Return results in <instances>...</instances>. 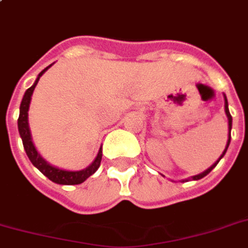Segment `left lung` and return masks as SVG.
I'll return each mask as SVG.
<instances>
[{
	"label": "left lung",
	"instance_id": "8db88e82",
	"mask_svg": "<svg viewBox=\"0 0 248 248\" xmlns=\"http://www.w3.org/2000/svg\"><path fill=\"white\" fill-rule=\"evenodd\" d=\"M223 98H225V113H226V117H227V121H229V139H227V143H226V147H225V150H223V152H222V155L217 159V161L213 164L212 167H209L208 170H203L202 173H199V175L196 176H192V177H189V179H186V180H183V181H188V180H200V179H202V177H205V176L208 175L209 172L214 168V167L217 166L218 161L221 160L222 157L225 156V154H226L227 148H229V144H230V139H232V114H230V111H229V104H227V98L226 96L223 94Z\"/></svg>",
	"mask_w": 248,
	"mask_h": 248
}]
</instances>
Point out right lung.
<instances>
[{"mask_svg":"<svg viewBox=\"0 0 248 248\" xmlns=\"http://www.w3.org/2000/svg\"><path fill=\"white\" fill-rule=\"evenodd\" d=\"M52 65V64H51ZM51 65H48L47 68H45L42 72L38 75L35 82L32 84V87H30L25 92V96L22 98L21 106H19V118H18V131H19V135L22 138V143H23V147H25V151H26L27 156L30 159V161L32 163V166L36 167L38 170L46 176L48 177L49 180L54 181L56 184L62 185H76L81 184L84 181L87 180L89 176H92L101 164V159H102V147H100L98 150V154L94 160L92 161L91 166H88L87 168H84L81 170H62V168H58V167L51 166L48 161L42 157L36 147L32 143V138H31L30 127H29V108H30L31 102V96L34 93V89H35L36 84L39 81V78H42V75L48 69Z\"/></svg>","mask_w":248,"mask_h":248,"instance_id":"1","label":"right lung"}]
</instances>
